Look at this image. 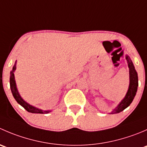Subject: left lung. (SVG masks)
Here are the masks:
<instances>
[{
  "label": "left lung",
  "instance_id": "1",
  "mask_svg": "<svg viewBox=\"0 0 147 147\" xmlns=\"http://www.w3.org/2000/svg\"><path fill=\"white\" fill-rule=\"evenodd\" d=\"M126 60L128 64L129 70V84L128 90L127 92L125 97L119 102V105L114 109H112L111 114H117L122 112L124 109L128 107L134 100L137 92L138 87V75L134 67L132 61L130 59L129 56L126 55Z\"/></svg>",
  "mask_w": 147,
  "mask_h": 147
}]
</instances>
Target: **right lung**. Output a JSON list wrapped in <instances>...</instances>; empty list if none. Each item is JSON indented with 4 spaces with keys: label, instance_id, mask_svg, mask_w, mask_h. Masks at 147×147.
<instances>
[{
    "label": "right lung",
    "instance_id": "1",
    "mask_svg": "<svg viewBox=\"0 0 147 147\" xmlns=\"http://www.w3.org/2000/svg\"><path fill=\"white\" fill-rule=\"evenodd\" d=\"M16 63H17V60L15 63V65H13V69L10 71V90H11L12 94L13 96L14 97L15 100L16 102L21 105L23 107L25 108V109L28 111V112H31V113H35V114H47L49 112H52V110H42V109L37 108L35 107L32 106V105L28 104L27 102L25 101L20 96V93H19L18 90L17 86H16V80H15V75L14 72L16 69Z\"/></svg>",
    "mask_w": 147,
    "mask_h": 147
}]
</instances>
